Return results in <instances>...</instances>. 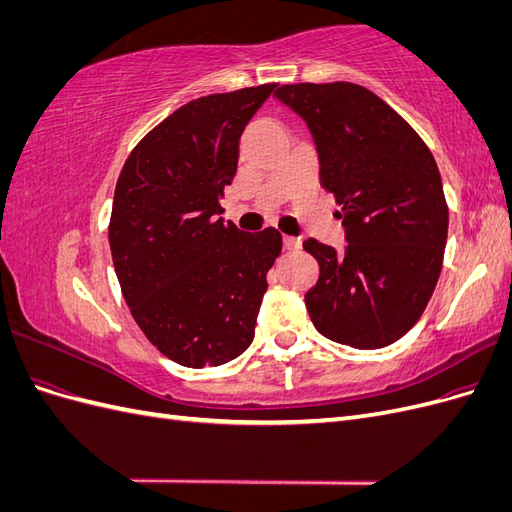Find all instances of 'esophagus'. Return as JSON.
I'll return each mask as SVG.
<instances>
[{
	"label": "esophagus",
	"instance_id": "34e87169",
	"mask_svg": "<svg viewBox=\"0 0 512 512\" xmlns=\"http://www.w3.org/2000/svg\"><path fill=\"white\" fill-rule=\"evenodd\" d=\"M284 247H286V250H299V247H301V239H299V237L284 235Z\"/></svg>",
	"mask_w": 512,
	"mask_h": 512
}]
</instances>
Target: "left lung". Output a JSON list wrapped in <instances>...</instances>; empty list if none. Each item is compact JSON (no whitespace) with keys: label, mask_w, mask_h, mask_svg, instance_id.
Instances as JSON below:
<instances>
[{"label":"left lung","mask_w":512,"mask_h":512,"mask_svg":"<svg viewBox=\"0 0 512 512\" xmlns=\"http://www.w3.org/2000/svg\"><path fill=\"white\" fill-rule=\"evenodd\" d=\"M305 119L320 183L344 211L346 250L303 243L320 265L305 294L314 327L337 344L384 348L421 318L442 271L448 207L436 160L410 123L361 85H282Z\"/></svg>","instance_id":"1"}]
</instances>
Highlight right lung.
Instances as JSON below:
<instances>
[{"mask_svg": "<svg viewBox=\"0 0 512 512\" xmlns=\"http://www.w3.org/2000/svg\"><path fill=\"white\" fill-rule=\"evenodd\" d=\"M273 89L183 104L132 149L115 185L108 243L123 299L149 342L183 367L224 365L254 339L282 235L218 215L241 134Z\"/></svg>", "mask_w": 512, "mask_h": 512, "instance_id": "1", "label": "right lung"}]
</instances>
